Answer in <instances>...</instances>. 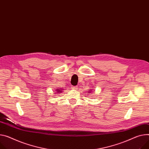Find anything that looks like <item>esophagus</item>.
<instances>
[{
  "label": "esophagus",
  "instance_id": "obj_1",
  "mask_svg": "<svg viewBox=\"0 0 149 149\" xmlns=\"http://www.w3.org/2000/svg\"><path fill=\"white\" fill-rule=\"evenodd\" d=\"M77 86H72V89H74V90H76L77 89Z\"/></svg>",
  "mask_w": 149,
  "mask_h": 149
}]
</instances>
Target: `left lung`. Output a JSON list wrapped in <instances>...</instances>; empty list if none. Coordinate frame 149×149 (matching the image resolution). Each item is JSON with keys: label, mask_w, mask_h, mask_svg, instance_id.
Returning a JSON list of instances; mask_svg holds the SVG:
<instances>
[{"label": "left lung", "mask_w": 149, "mask_h": 149, "mask_svg": "<svg viewBox=\"0 0 149 149\" xmlns=\"http://www.w3.org/2000/svg\"><path fill=\"white\" fill-rule=\"evenodd\" d=\"M88 91H89V92H88L89 93H93V89H89V90H88ZM92 94H93V93H92Z\"/></svg>", "instance_id": "1"}]
</instances>
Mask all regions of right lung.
Wrapping results in <instances>:
<instances>
[{
  "label": "right lung",
  "instance_id": "1",
  "mask_svg": "<svg viewBox=\"0 0 149 149\" xmlns=\"http://www.w3.org/2000/svg\"><path fill=\"white\" fill-rule=\"evenodd\" d=\"M62 90H64V89H56V93H57V94L61 93L63 92Z\"/></svg>",
  "mask_w": 149,
  "mask_h": 149
}]
</instances>
